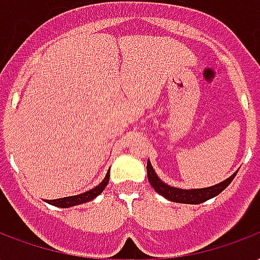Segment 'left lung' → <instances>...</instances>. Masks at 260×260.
Listing matches in <instances>:
<instances>
[{
	"label": "left lung",
	"mask_w": 260,
	"mask_h": 260,
	"mask_svg": "<svg viewBox=\"0 0 260 260\" xmlns=\"http://www.w3.org/2000/svg\"><path fill=\"white\" fill-rule=\"evenodd\" d=\"M146 171H148V179L150 186L154 188L156 192H158L160 195H162L164 198L171 201V202L176 203H187V205H198V203L206 202L209 199L214 198L217 195L222 192V191L226 188V187L231 184L235 176H236L237 171L233 175H231L228 179H225L224 182L218 183V184H214V186L205 187V188H190V190H186V188H178V187H172L170 184H167L158 178L157 174L153 170L152 164L148 160V164H146Z\"/></svg>",
	"instance_id": "left-lung-1"
}]
</instances>
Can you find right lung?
I'll use <instances>...</instances> for the list:
<instances>
[{
  "instance_id": "obj_1",
  "label": "right lung",
  "mask_w": 260,
  "mask_h": 260,
  "mask_svg": "<svg viewBox=\"0 0 260 260\" xmlns=\"http://www.w3.org/2000/svg\"><path fill=\"white\" fill-rule=\"evenodd\" d=\"M108 180H110V171L106 175V178L103 179L102 183H99L98 186L93 187L92 190L85 191L82 194L78 195H72V197H65V198H59V199H50V201H46L50 205H54L57 207H72V206H77V205H81V203L89 202L92 199H94L99 194H102L103 190L106 188V186L108 184Z\"/></svg>"
}]
</instances>
